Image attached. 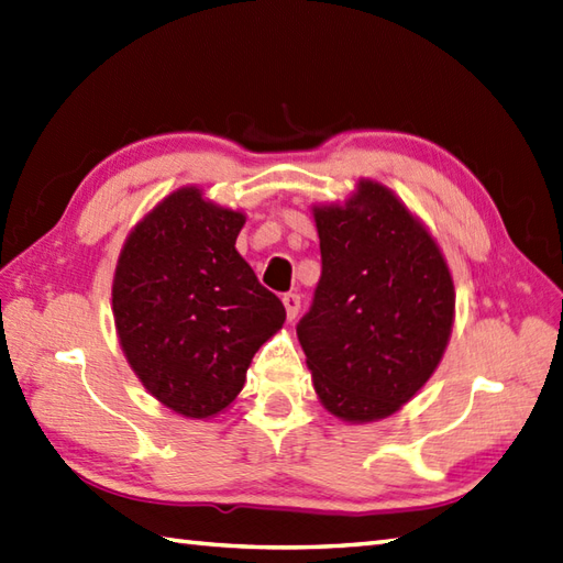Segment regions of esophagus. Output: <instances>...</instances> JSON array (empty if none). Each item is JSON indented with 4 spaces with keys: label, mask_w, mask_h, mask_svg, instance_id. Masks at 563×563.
Masks as SVG:
<instances>
[{
    "label": "esophagus",
    "mask_w": 563,
    "mask_h": 563,
    "mask_svg": "<svg viewBox=\"0 0 563 563\" xmlns=\"http://www.w3.org/2000/svg\"><path fill=\"white\" fill-rule=\"evenodd\" d=\"M282 301H284V308H286V318L296 320L298 310H301V296H298V294H284Z\"/></svg>",
    "instance_id": "obj_1"
}]
</instances>
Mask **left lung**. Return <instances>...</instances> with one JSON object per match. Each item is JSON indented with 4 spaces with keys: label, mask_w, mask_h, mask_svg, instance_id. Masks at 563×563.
<instances>
[{
    "label": "left lung",
    "mask_w": 563,
    "mask_h": 563,
    "mask_svg": "<svg viewBox=\"0 0 563 563\" xmlns=\"http://www.w3.org/2000/svg\"><path fill=\"white\" fill-rule=\"evenodd\" d=\"M322 272L296 332L334 417H390L431 378L455 291L439 245L387 187L364 180L346 207H318Z\"/></svg>",
    "instance_id": "obj_1"
}]
</instances>
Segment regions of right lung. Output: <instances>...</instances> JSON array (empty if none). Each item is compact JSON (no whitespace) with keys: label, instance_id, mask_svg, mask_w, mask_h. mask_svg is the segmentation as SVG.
Segmentation results:
<instances>
[{"label":"right lung","instance_id":"right-lung-1","mask_svg":"<svg viewBox=\"0 0 563 563\" xmlns=\"http://www.w3.org/2000/svg\"><path fill=\"white\" fill-rule=\"evenodd\" d=\"M243 223L241 211L185 187L132 231L118 260L112 313L122 352L146 390L183 417L229 407L255 352L286 320L235 250Z\"/></svg>","mask_w":563,"mask_h":563}]
</instances>
